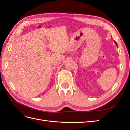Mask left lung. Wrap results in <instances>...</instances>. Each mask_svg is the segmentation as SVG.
<instances>
[{
  "label": "left lung",
  "instance_id": "left-lung-1",
  "mask_svg": "<svg viewBox=\"0 0 130 130\" xmlns=\"http://www.w3.org/2000/svg\"><path fill=\"white\" fill-rule=\"evenodd\" d=\"M115 41V44H116V45L117 46V43H116V41Z\"/></svg>",
  "mask_w": 130,
  "mask_h": 130
}]
</instances>
